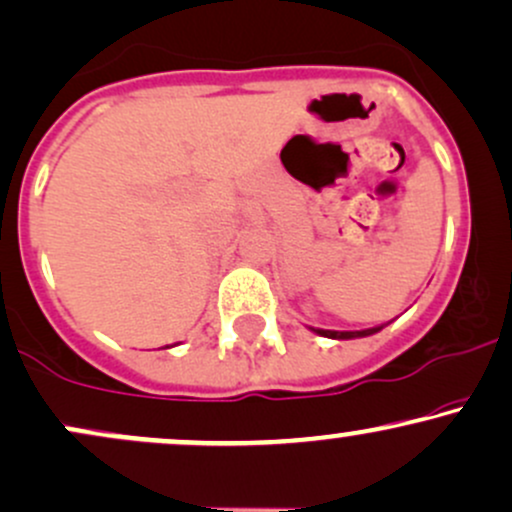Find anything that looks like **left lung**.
<instances>
[{"mask_svg": "<svg viewBox=\"0 0 512 512\" xmlns=\"http://www.w3.org/2000/svg\"><path fill=\"white\" fill-rule=\"evenodd\" d=\"M383 327H373V330H363V332H334V330H315L322 337H332V339H351V337H368V334H375Z\"/></svg>", "mask_w": 512, "mask_h": 512, "instance_id": "1", "label": "left lung"}]
</instances>
